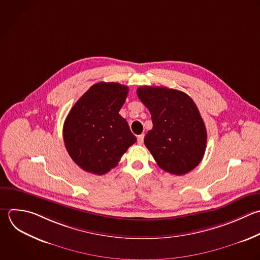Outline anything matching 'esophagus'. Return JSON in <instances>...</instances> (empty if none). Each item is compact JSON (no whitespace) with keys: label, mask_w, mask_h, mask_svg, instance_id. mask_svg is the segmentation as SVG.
<instances>
[{"label":"esophagus","mask_w":260,"mask_h":260,"mask_svg":"<svg viewBox=\"0 0 260 260\" xmlns=\"http://www.w3.org/2000/svg\"><path fill=\"white\" fill-rule=\"evenodd\" d=\"M143 139H144V135H143V134L138 135V136H137V142H138V144H142V143H143Z\"/></svg>","instance_id":"esophagus-1"}]
</instances>
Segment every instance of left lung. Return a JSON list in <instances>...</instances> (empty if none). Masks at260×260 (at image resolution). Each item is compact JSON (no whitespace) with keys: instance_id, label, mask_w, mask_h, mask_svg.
Returning a JSON list of instances; mask_svg holds the SVG:
<instances>
[{"instance_id":"left-lung-1","label":"left lung","mask_w":260,"mask_h":260,"mask_svg":"<svg viewBox=\"0 0 260 260\" xmlns=\"http://www.w3.org/2000/svg\"><path fill=\"white\" fill-rule=\"evenodd\" d=\"M137 95L148 109L152 129L144 144L156 164L173 175H184L201 161L206 149V128L193 100L164 86H141Z\"/></svg>"}]
</instances>
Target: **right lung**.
Here are the masks:
<instances>
[{"instance_id":"add662e5","label":"right lung","mask_w":260,"mask_h":260,"mask_svg":"<svg viewBox=\"0 0 260 260\" xmlns=\"http://www.w3.org/2000/svg\"><path fill=\"white\" fill-rule=\"evenodd\" d=\"M128 91V86L117 82L95 83L69 112L64 142L82 170L100 176L108 173L136 142L128 122L119 114Z\"/></svg>"}]
</instances>
